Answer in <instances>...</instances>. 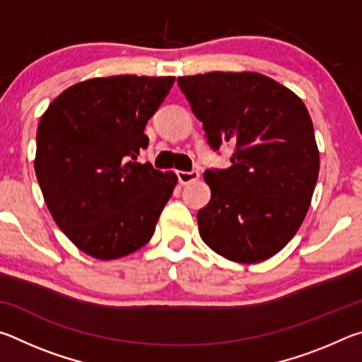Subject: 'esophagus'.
Segmentation results:
<instances>
[{"instance_id": "1", "label": "esophagus", "mask_w": 362, "mask_h": 362, "mask_svg": "<svg viewBox=\"0 0 362 362\" xmlns=\"http://www.w3.org/2000/svg\"><path fill=\"white\" fill-rule=\"evenodd\" d=\"M177 177H179V182L182 185H188V183L196 182L199 179V173L198 170H189V173H187V170H179V173H177Z\"/></svg>"}]
</instances>
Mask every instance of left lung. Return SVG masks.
I'll return each mask as SVG.
<instances>
[{"mask_svg": "<svg viewBox=\"0 0 362 362\" xmlns=\"http://www.w3.org/2000/svg\"><path fill=\"white\" fill-rule=\"evenodd\" d=\"M177 83L212 148L235 144L228 169L204 173L211 201L198 212L201 238L231 262L269 259L302 225L320 174L308 110L286 86L254 71Z\"/></svg>", "mask_w": 362, "mask_h": 362, "instance_id": "obj_1", "label": "left lung"}]
</instances>
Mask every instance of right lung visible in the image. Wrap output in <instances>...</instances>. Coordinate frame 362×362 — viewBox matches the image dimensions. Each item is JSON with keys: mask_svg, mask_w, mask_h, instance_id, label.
I'll list each match as a JSON object with an SVG mask.
<instances>
[{"mask_svg": "<svg viewBox=\"0 0 362 362\" xmlns=\"http://www.w3.org/2000/svg\"><path fill=\"white\" fill-rule=\"evenodd\" d=\"M174 79H86L41 116L35 173L46 206L66 238L94 259H119L145 246L174 192V173L137 163L148 146L146 121Z\"/></svg>", "mask_w": 362, "mask_h": 362, "instance_id": "add662e5", "label": "right lung"}]
</instances>
